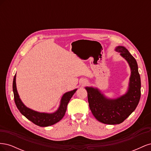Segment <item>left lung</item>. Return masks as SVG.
<instances>
[{
    "label": "left lung",
    "mask_w": 151,
    "mask_h": 151,
    "mask_svg": "<svg viewBox=\"0 0 151 151\" xmlns=\"http://www.w3.org/2000/svg\"><path fill=\"white\" fill-rule=\"evenodd\" d=\"M115 50L129 63L131 74L126 93L116 98L106 96L97 88L86 86L89 106L96 119L104 124H120L137 106L140 98L141 82L135 58L125 47L117 46Z\"/></svg>",
    "instance_id": "left-lung-1"
}]
</instances>
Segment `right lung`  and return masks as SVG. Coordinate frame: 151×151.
<instances>
[{
	"mask_svg": "<svg viewBox=\"0 0 151 151\" xmlns=\"http://www.w3.org/2000/svg\"><path fill=\"white\" fill-rule=\"evenodd\" d=\"M16 79V74L14 77L12 84L14 97L16 106L22 115H24L27 119L40 127L51 126L61 120L65 115L68 102L77 90V89H75L63 94L60 99V105L55 111L53 113L39 112L28 108L22 103L17 90Z\"/></svg>",
	"mask_w": 151,
	"mask_h": 151,
	"instance_id": "right-lung-1",
	"label": "right lung"
}]
</instances>
